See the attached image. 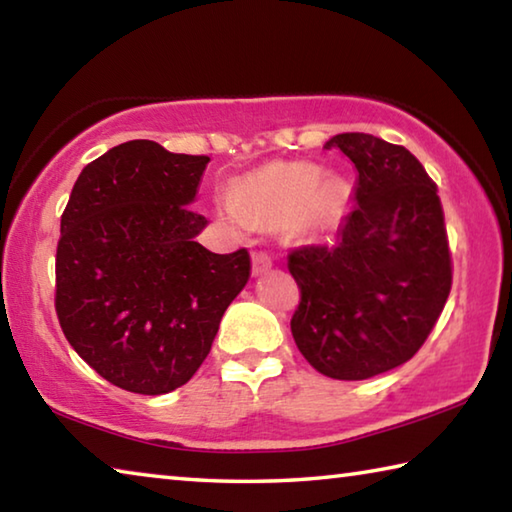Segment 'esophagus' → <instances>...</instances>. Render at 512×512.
Listing matches in <instances>:
<instances>
[{
	"label": "esophagus",
	"mask_w": 512,
	"mask_h": 512,
	"mask_svg": "<svg viewBox=\"0 0 512 512\" xmlns=\"http://www.w3.org/2000/svg\"><path fill=\"white\" fill-rule=\"evenodd\" d=\"M273 264V259L268 253H262V250H255L253 253V275H262L264 271H268Z\"/></svg>",
	"instance_id": "obj_1"
}]
</instances>
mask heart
Wrapping results in <instances>:
<instances>
[{"instance_id":"1","label":"heart","mask_w":512,"mask_h":512,"mask_svg":"<svg viewBox=\"0 0 512 512\" xmlns=\"http://www.w3.org/2000/svg\"><path fill=\"white\" fill-rule=\"evenodd\" d=\"M345 205L348 189L341 180L323 178L316 164L275 162L241 178L219 210L232 225L300 219L307 228L327 230L341 221Z\"/></svg>"}]
</instances>
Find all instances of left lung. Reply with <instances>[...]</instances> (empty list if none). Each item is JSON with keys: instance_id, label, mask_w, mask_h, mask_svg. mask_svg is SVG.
Listing matches in <instances>:
<instances>
[{"instance_id": "1", "label": "left lung", "mask_w": 512, "mask_h": 512, "mask_svg": "<svg viewBox=\"0 0 512 512\" xmlns=\"http://www.w3.org/2000/svg\"><path fill=\"white\" fill-rule=\"evenodd\" d=\"M325 149L357 167V205L334 246L289 253L300 289L291 334L318 372L357 381L422 348L452 291V250L438 187L409 149L368 133H341Z\"/></svg>"}]
</instances>
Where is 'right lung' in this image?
Wrapping results in <instances>:
<instances>
[{"instance_id":"obj_1","label":"right lung","mask_w":512,"mask_h":512,"mask_svg":"<svg viewBox=\"0 0 512 512\" xmlns=\"http://www.w3.org/2000/svg\"><path fill=\"white\" fill-rule=\"evenodd\" d=\"M210 158L124 142L76 178L56 248V316L103 379L162 395L187 384L246 287L250 255H216L194 237L198 183Z\"/></svg>"}]
</instances>
